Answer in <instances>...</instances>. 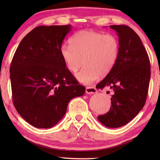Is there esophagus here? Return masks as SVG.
Masks as SVG:
<instances>
[{
	"mask_svg": "<svg viewBox=\"0 0 160 160\" xmlns=\"http://www.w3.org/2000/svg\"><path fill=\"white\" fill-rule=\"evenodd\" d=\"M97 92V89L95 87H88L86 88V93L87 94H95Z\"/></svg>",
	"mask_w": 160,
	"mask_h": 160,
	"instance_id": "34e87169",
	"label": "esophagus"
}]
</instances>
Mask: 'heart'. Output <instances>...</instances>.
Masks as SVG:
<instances>
[{
	"mask_svg": "<svg viewBox=\"0 0 160 160\" xmlns=\"http://www.w3.org/2000/svg\"><path fill=\"white\" fill-rule=\"evenodd\" d=\"M70 46L63 44L60 57L68 71L76 73L83 63L85 66L76 75L84 84H90L99 76H105L117 62L119 42L115 36L92 30H81L69 40Z\"/></svg>",
	"mask_w": 160,
	"mask_h": 160,
	"instance_id": "obj_1",
	"label": "heart"
}]
</instances>
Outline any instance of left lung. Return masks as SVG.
Segmentation results:
<instances>
[{"mask_svg":"<svg viewBox=\"0 0 160 160\" xmlns=\"http://www.w3.org/2000/svg\"><path fill=\"white\" fill-rule=\"evenodd\" d=\"M119 36V54L112 70L96 86L109 87L113 95L108 112L98 117L109 128L128 124L137 116L146 102L151 77L147 52L138 34L127 25H111Z\"/></svg>","mask_w":160,"mask_h":160,"instance_id":"1","label":"left lung"}]
</instances>
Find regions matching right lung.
<instances>
[{"label": "right lung", "mask_w": 160, "mask_h": 160, "mask_svg": "<svg viewBox=\"0 0 160 160\" xmlns=\"http://www.w3.org/2000/svg\"><path fill=\"white\" fill-rule=\"evenodd\" d=\"M71 26H38L24 37L10 66L12 99L32 126L50 128L62 119L72 98L85 87L68 71L60 49Z\"/></svg>", "instance_id": "1"}]
</instances>
